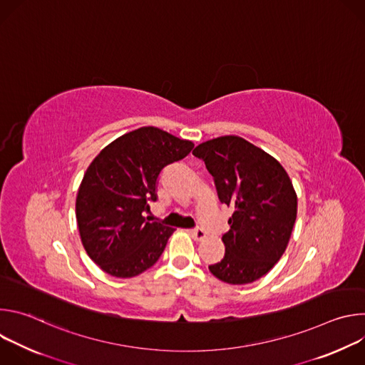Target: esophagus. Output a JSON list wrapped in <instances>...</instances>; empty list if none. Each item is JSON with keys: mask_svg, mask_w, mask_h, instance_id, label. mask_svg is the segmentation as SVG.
<instances>
[{"mask_svg": "<svg viewBox=\"0 0 365 365\" xmlns=\"http://www.w3.org/2000/svg\"><path fill=\"white\" fill-rule=\"evenodd\" d=\"M190 235H192L193 240H196V241H200V240H203V238L206 237V234H205V231H203L202 228H195V230H192V231H190Z\"/></svg>", "mask_w": 365, "mask_h": 365, "instance_id": "1", "label": "esophagus"}]
</instances>
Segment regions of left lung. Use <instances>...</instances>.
Wrapping results in <instances>:
<instances>
[{
  "instance_id": "8db88e82",
  "label": "left lung",
  "mask_w": 365,
  "mask_h": 365,
  "mask_svg": "<svg viewBox=\"0 0 365 365\" xmlns=\"http://www.w3.org/2000/svg\"><path fill=\"white\" fill-rule=\"evenodd\" d=\"M218 197L234 210L222 235L225 255L210 272L230 284H247L267 274L283 255L297 214V196L284 168L264 150L238 135L199 144Z\"/></svg>"
}]
</instances>
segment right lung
I'll list each match as a JSON object with an SVG mask.
<instances>
[{
    "label": "right lung",
    "instance_id": "1",
    "mask_svg": "<svg viewBox=\"0 0 365 365\" xmlns=\"http://www.w3.org/2000/svg\"><path fill=\"white\" fill-rule=\"evenodd\" d=\"M193 148L160 128L127 133L92 160L76 196L81 241L92 262L114 277H134L150 269L166 248L173 228L148 222L143 214L158 199L160 172Z\"/></svg>",
    "mask_w": 365,
    "mask_h": 365
}]
</instances>
